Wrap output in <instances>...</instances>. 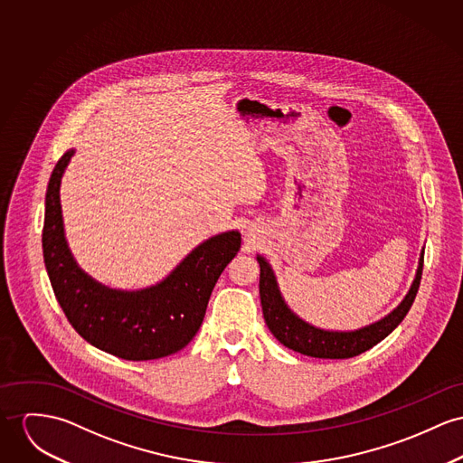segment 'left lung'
<instances>
[{
	"mask_svg": "<svg viewBox=\"0 0 463 463\" xmlns=\"http://www.w3.org/2000/svg\"><path fill=\"white\" fill-rule=\"evenodd\" d=\"M423 255H425V249L421 250V255H420V264H418L414 282L411 285L409 292L405 294V298L402 299V303L386 317L375 320L354 331L322 329L301 319L298 314H294L285 303L271 264L262 255H257V262L260 266L259 294H260L264 320L269 331L273 333V336L280 344H284L285 347L299 354L320 357V359H347V357L357 356L372 349L373 345H377L381 340H384L411 310L421 282Z\"/></svg>",
	"mask_w": 463,
	"mask_h": 463,
	"instance_id": "8db88e82",
	"label": "left lung"
}]
</instances>
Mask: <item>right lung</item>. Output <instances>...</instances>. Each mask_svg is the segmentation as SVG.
Listing matches in <instances>:
<instances>
[{
    "label": "right lung",
    "mask_w": 463,
    "mask_h": 463,
    "mask_svg": "<svg viewBox=\"0 0 463 463\" xmlns=\"http://www.w3.org/2000/svg\"><path fill=\"white\" fill-rule=\"evenodd\" d=\"M73 153L51 175L42 231L43 262L61 310L88 344L112 356L147 361L178 353L199 331L218 277L241 249V234L212 236L158 284L137 290L100 284L79 268L65 238L60 186Z\"/></svg>",
    "instance_id": "obj_1"
}]
</instances>
